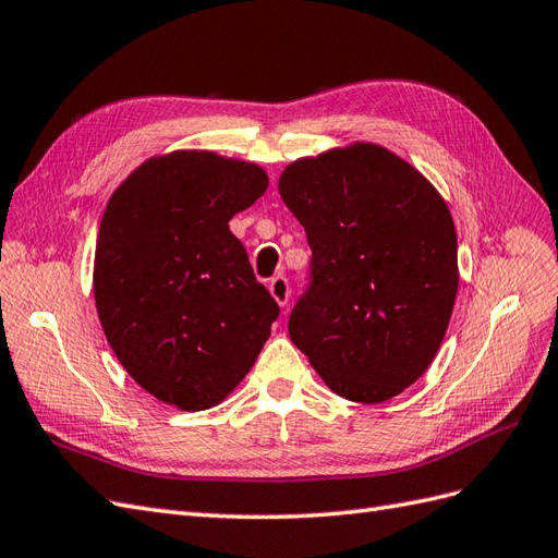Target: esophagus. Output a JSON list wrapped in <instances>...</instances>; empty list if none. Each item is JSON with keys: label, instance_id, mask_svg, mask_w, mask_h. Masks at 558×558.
<instances>
[{"label": "esophagus", "instance_id": "esophagus-1", "mask_svg": "<svg viewBox=\"0 0 558 558\" xmlns=\"http://www.w3.org/2000/svg\"><path fill=\"white\" fill-rule=\"evenodd\" d=\"M268 292H270V296L276 299V304H278L280 308L288 306V302H290V282H288V278H284V276L270 278Z\"/></svg>", "mask_w": 558, "mask_h": 558}]
</instances>
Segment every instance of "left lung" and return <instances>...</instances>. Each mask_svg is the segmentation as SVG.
I'll return each mask as SVG.
<instances>
[{"mask_svg": "<svg viewBox=\"0 0 558 558\" xmlns=\"http://www.w3.org/2000/svg\"><path fill=\"white\" fill-rule=\"evenodd\" d=\"M278 193L313 250L311 290L290 316L296 349L347 401L403 393L436 359L460 288L448 203L367 141L299 157Z\"/></svg>", "mask_w": 558, "mask_h": 558, "instance_id": "left-lung-1", "label": "left lung"}]
</instances>
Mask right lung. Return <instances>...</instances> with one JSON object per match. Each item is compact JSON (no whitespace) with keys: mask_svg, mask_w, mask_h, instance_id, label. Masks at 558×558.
<instances>
[{"mask_svg":"<svg viewBox=\"0 0 558 558\" xmlns=\"http://www.w3.org/2000/svg\"><path fill=\"white\" fill-rule=\"evenodd\" d=\"M268 189L266 169L211 150L153 155L110 195L94 302L143 391L185 412L219 405L278 318L228 221Z\"/></svg>","mask_w":558,"mask_h":558,"instance_id":"obj_1","label":"right lung"}]
</instances>
